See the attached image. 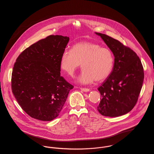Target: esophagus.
<instances>
[{
  "label": "esophagus",
  "instance_id": "1",
  "mask_svg": "<svg viewBox=\"0 0 154 154\" xmlns=\"http://www.w3.org/2000/svg\"><path fill=\"white\" fill-rule=\"evenodd\" d=\"M80 89L82 91H84V92H88V91H89V89H88V88H81Z\"/></svg>",
  "mask_w": 154,
  "mask_h": 154
}]
</instances>
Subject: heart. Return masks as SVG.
Wrapping results in <instances>:
<instances>
[{
  "instance_id": "heart-1",
  "label": "heart",
  "mask_w": 154,
  "mask_h": 154,
  "mask_svg": "<svg viewBox=\"0 0 154 154\" xmlns=\"http://www.w3.org/2000/svg\"><path fill=\"white\" fill-rule=\"evenodd\" d=\"M114 59L110 49L99 44L81 42L74 45L71 50L62 53L60 67L72 75L82 63L83 69L77 81L82 84L92 83L106 79L112 72Z\"/></svg>"
}]
</instances>
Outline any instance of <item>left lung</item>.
<instances>
[{
    "label": "left lung",
    "mask_w": 154,
    "mask_h": 154,
    "mask_svg": "<svg viewBox=\"0 0 154 154\" xmlns=\"http://www.w3.org/2000/svg\"><path fill=\"white\" fill-rule=\"evenodd\" d=\"M100 36L112 52V70L98 88L101 97L97 109L102 116L116 117L133 109L137 102L144 80V70L135 52L117 40L105 34Z\"/></svg>",
    "instance_id": "left-lung-1"
}]
</instances>
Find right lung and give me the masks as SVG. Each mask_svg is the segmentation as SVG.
<instances>
[{"label": "right lung", "mask_w": 154, "mask_h": 154, "mask_svg": "<svg viewBox=\"0 0 154 154\" xmlns=\"http://www.w3.org/2000/svg\"><path fill=\"white\" fill-rule=\"evenodd\" d=\"M69 37L50 35L18 56L11 75L17 101L30 117L43 121L57 117L73 86L60 76V59Z\"/></svg>", "instance_id": "add662e5"}]
</instances>
